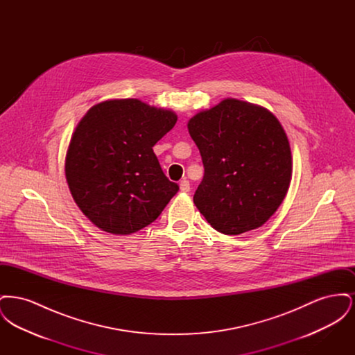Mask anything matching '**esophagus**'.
Wrapping results in <instances>:
<instances>
[{
  "mask_svg": "<svg viewBox=\"0 0 355 355\" xmlns=\"http://www.w3.org/2000/svg\"><path fill=\"white\" fill-rule=\"evenodd\" d=\"M180 190L184 191V193H187V191L190 190V184H189L187 180H182V181L180 182Z\"/></svg>",
  "mask_w": 355,
  "mask_h": 355,
  "instance_id": "1",
  "label": "esophagus"
}]
</instances>
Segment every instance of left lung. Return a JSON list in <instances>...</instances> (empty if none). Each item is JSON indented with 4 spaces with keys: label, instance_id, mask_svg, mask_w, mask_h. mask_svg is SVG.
<instances>
[{
    "label": "left lung",
    "instance_id": "1",
    "mask_svg": "<svg viewBox=\"0 0 355 355\" xmlns=\"http://www.w3.org/2000/svg\"><path fill=\"white\" fill-rule=\"evenodd\" d=\"M202 157L193 201L227 236L261 227L285 200L293 162L286 133L268 109L226 98L187 122Z\"/></svg>",
    "mask_w": 355,
    "mask_h": 355
}]
</instances>
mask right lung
<instances>
[{
    "label": "right lung",
    "instance_id": "right-lung-1",
    "mask_svg": "<svg viewBox=\"0 0 355 355\" xmlns=\"http://www.w3.org/2000/svg\"><path fill=\"white\" fill-rule=\"evenodd\" d=\"M174 112L135 98L90 107L69 144L65 175L73 200L97 227L132 234L158 218L178 191L153 146L173 129Z\"/></svg>",
    "mask_w": 355,
    "mask_h": 355
}]
</instances>
